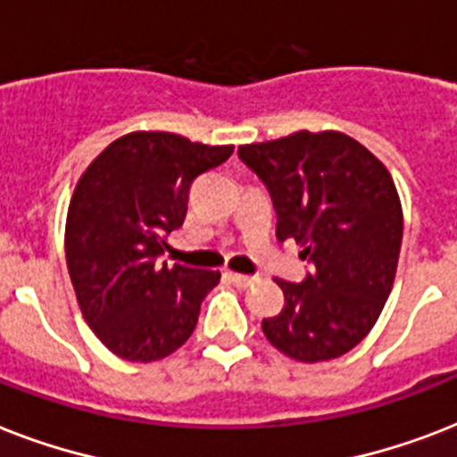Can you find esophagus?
I'll list each match as a JSON object with an SVG mask.
<instances>
[{"mask_svg": "<svg viewBox=\"0 0 457 457\" xmlns=\"http://www.w3.org/2000/svg\"><path fill=\"white\" fill-rule=\"evenodd\" d=\"M229 279H232V282H235L239 289H246V287L253 282V278H251V275H242V272H229Z\"/></svg>", "mask_w": 457, "mask_h": 457, "instance_id": "obj_1", "label": "esophagus"}]
</instances>
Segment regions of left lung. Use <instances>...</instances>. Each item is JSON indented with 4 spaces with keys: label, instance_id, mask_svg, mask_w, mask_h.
Instances as JSON below:
<instances>
[{
    "label": "left lung",
    "instance_id": "obj_1",
    "mask_svg": "<svg viewBox=\"0 0 457 457\" xmlns=\"http://www.w3.org/2000/svg\"><path fill=\"white\" fill-rule=\"evenodd\" d=\"M278 211V239H296L311 272L278 285L285 308L263 320L272 346L301 362L358 346L396 278L403 211L389 170L344 132H294L239 146Z\"/></svg>",
    "mask_w": 457,
    "mask_h": 457
}]
</instances>
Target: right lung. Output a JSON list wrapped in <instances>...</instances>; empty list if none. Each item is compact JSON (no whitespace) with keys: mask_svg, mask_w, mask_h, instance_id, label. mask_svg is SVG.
Here are the masks:
<instances>
[{"mask_svg":"<svg viewBox=\"0 0 457 457\" xmlns=\"http://www.w3.org/2000/svg\"><path fill=\"white\" fill-rule=\"evenodd\" d=\"M232 152L172 132H130L78 179L66 220L68 275L82 318L118 358L161 361L192 337L220 272L161 256L185 222L194 179Z\"/></svg>","mask_w":457,"mask_h":457,"instance_id":"obj_1","label":"right lung"}]
</instances>
